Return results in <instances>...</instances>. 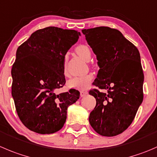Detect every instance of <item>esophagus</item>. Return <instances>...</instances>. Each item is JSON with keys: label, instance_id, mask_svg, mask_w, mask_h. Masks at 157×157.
Here are the masks:
<instances>
[{"label": "esophagus", "instance_id": "1", "mask_svg": "<svg viewBox=\"0 0 157 157\" xmlns=\"http://www.w3.org/2000/svg\"><path fill=\"white\" fill-rule=\"evenodd\" d=\"M80 97H85V96L86 95V94H87V91H84V90H81L80 91Z\"/></svg>", "mask_w": 157, "mask_h": 157}]
</instances>
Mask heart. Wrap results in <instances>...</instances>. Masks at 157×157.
I'll return each mask as SVG.
<instances>
[{
	"label": "heart",
	"mask_w": 157,
	"mask_h": 157,
	"mask_svg": "<svg viewBox=\"0 0 157 157\" xmlns=\"http://www.w3.org/2000/svg\"><path fill=\"white\" fill-rule=\"evenodd\" d=\"M75 51L77 54L86 61H89L90 60L91 51L88 46L85 44H80L75 48ZM63 73H66L65 63H63ZM93 79H94V76L91 74L72 77L67 81V86L70 89L86 90L90 86L91 82L93 81Z\"/></svg>",
	"instance_id": "1"
}]
</instances>
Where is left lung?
Returning <instances> with one entry per match:
<instances>
[{
  "label": "left lung",
  "mask_w": 157,
  "mask_h": 157,
  "mask_svg": "<svg viewBox=\"0 0 157 157\" xmlns=\"http://www.w3.org/2000/svg\"><path fill=\"white\" fill-rule=\"evenodd\" d=\"M97 56L100 70L94 85L96 99L89 122L101 136H114L132 124L144 100V76L137 48L117 29L98 27L82 30Z\"/></svg>",
  "instance_id": "1"
}]
</instances>
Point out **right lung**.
Segmentation results:
<instances>
[{"mask_svg":"<svg viewBox=\"0 0 157 157\" xmlns=\"http://www.w3.org/2000/svg\"><path fill=\"white\" fill-rule=\"evenodd\" d=\"M80 32L48 27L33 32L17 50L11 70L12 97L20 120L31 131L51 134L64 125L70 105L80 92L56 94L66 83L64 58Z\"/></svg>","mask_w":157,"mask_h":157,"instance_id":"obj_1","label":"right lung"}]
</instances>
